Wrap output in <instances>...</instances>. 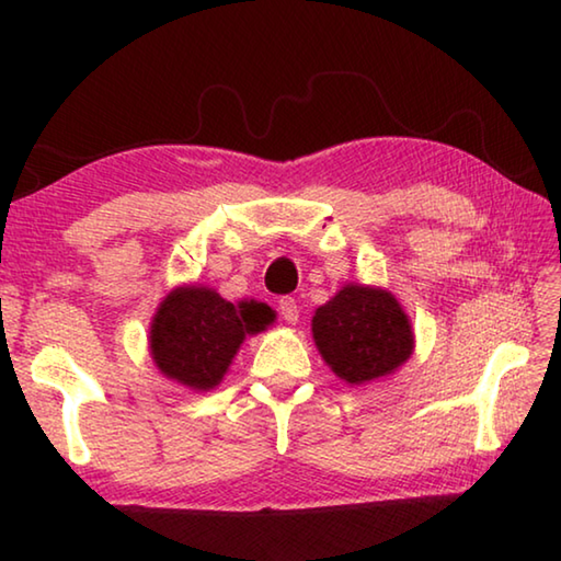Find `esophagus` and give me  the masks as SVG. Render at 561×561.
<instances>
[{"instance_id": "esophagus-1", "label": "esophagus", "mask_w": 561, "mask_h": 561, "mask_svg": "<svg viewBox=\"0 0 561 561\" xmlns=\"http://www.w3.org/2000/svg\"><path fill=\"white\" fill-rule=\"evenodd\" d=\"M279 314H282L284 321H287V324H297V321H299L297 301H294L291 297H282L279 299Z\"/></svg>"}]
</instances>
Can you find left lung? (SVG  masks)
<instances>
[{
    "instance_id": "1",
    "label": "left lung",
    "mask_w": 561,
    "mask_h": 561,
    "mask_svg": "<svg viewBox=\"0 0 561 561\" xmlns=\"http://www.w3.org/2000/svg\"><path fill=\"white\" fill-rule=\"evenodd\" d=\"M311 334L331 371L351 386L391 376L413 354L408 314L391 291L346 284L317 309Z\"/></svg>"
}]
</instances>
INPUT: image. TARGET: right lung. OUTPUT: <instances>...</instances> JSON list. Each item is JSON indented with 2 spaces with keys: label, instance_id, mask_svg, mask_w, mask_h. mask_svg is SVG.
Segmentation results:
<instances>
[{
  "label": "right lung",
  "instance_id": "1",
  "mask_svg": "<svg viewBox=\"0 0 561 561\" xmlns=\"http://www.w3.org/2000/svg\"><path fill=\"white\" fill-rule=\"evenodd\" d=\"M262 301L232 304L207 287H178L160 301L150 324V356L170 381L210 391L222 381L247 334L274 321Z\"/></svg>",
  "mask_w": 561,
  "mask_h": 561
}]
</instances>
